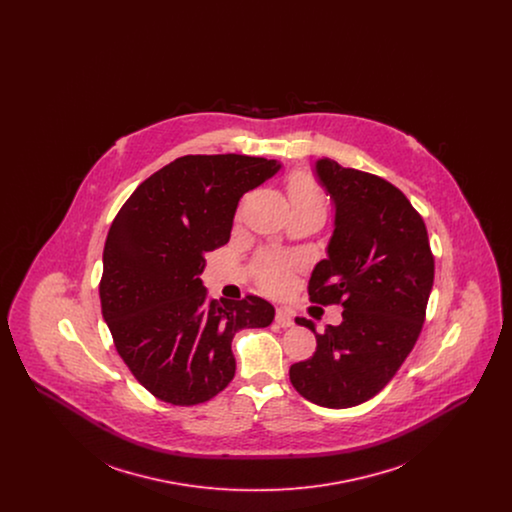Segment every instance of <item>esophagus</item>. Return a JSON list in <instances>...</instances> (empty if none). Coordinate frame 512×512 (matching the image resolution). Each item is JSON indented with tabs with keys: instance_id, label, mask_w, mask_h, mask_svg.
Here are the masks:
<instances>
[{
	"instance_id": "1",
	"label": "esophagus",
	"mask_w": 512,
	"mask_h": 512,
	"mask_svg": "<svg viewBox=\"0 0 512 512\" xmlns=\"http://www.w3.org/2000/svg\"><path fill=\"white\" fill-rule=\"evenodd\" d=\"M274 320H276V324L282 326V328H288V326H292L293 324L292 313L286 311V309H282V307L276 309V317H274Z\"/></svg>"
}]
</instances>
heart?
I'll list each match as a JSON object with an SVG mask.
<instances>
[{"label":"heart","instance_id":"heart-1","mask_svg":"<svg viewBox=\"0 0 512 512\" xmlns=\"http://www.w3.org/2000/svg\"><path fill=\"white\" fill-rule=\"evenodd\" d=\"M288 195L293 211H307L326 215V192L309 171H293L288 176ZM292 259L278 251H263L255 261V276L263 288L270 292L282 290L292 274Z\"/></svg>","mask_w":512,"mask_h":512}]
</instances>
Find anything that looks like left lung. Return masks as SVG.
I'll list each match as a JSON object with an SVG mask.
<instances>
[{
  "mask_svg": "<svg viewBox=\"0 0 512 512\" xmlns=\"http://www.w3.org/2000/svg\"><path fill=\"white\" fill-rule=\"evenodd\" d=\"M336 203L328 259L309 280L318 305H341V322L315 332L317 351L290 366L299 395L328 409L355 407L395 376L420 336L434 286V253L426 224L407 195L370 172L317 163Z\"/></svg>",
  "mask_w": 512,
  "mask_h": 512,
  "instance_id": "left-lung-1",
  "label": "left lung"
}]
</instances>
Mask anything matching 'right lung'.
<instances>
[{
	"instance_id": "obj_1",
	"label": "right lung",
	"mask_w": 512,
	"mask_h": 512,
	"mask_svg": "<svg viewBox=\"0 0 512 512\" xmlns=\"http://www.w3.org/2000/svg\"><path fill=\"white\" fill-rule=\"evenodd\" d=\"M278 169L265 157L184 155L144 180L113 220L101 313L124 365L157 399L192 407L219 395L236 374V332L274 320L257 295L211 299L199 274L205 255L228 244L240 197Z\"/></svg>"
}]
</instances>
